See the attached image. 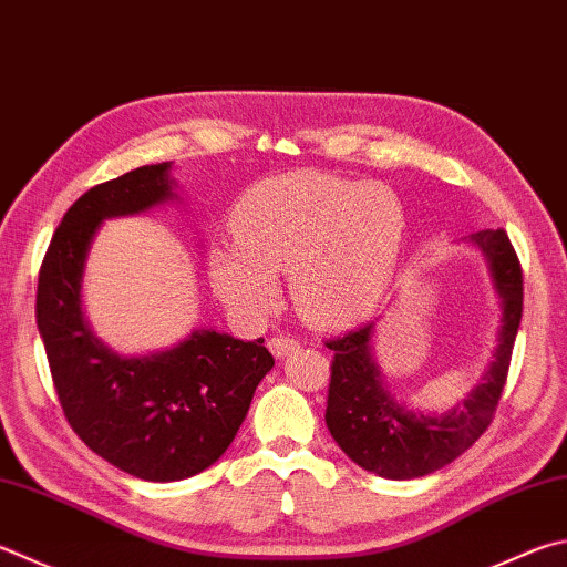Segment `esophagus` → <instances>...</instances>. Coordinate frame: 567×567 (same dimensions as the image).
I'll return each instance as SVG.
<instances>
[{
	"mask_svg": "<svg viewBox=\"0 0 567 567\" xmlns=\"http://www.w3.org/2000/svg\"><path fill=\"white\" fill-rule=\"evenodd\" d=\"M267 347H270V352L277 359H282V357H287L290 352H295V349L300 347V342H297L292 334H275V337H270V342H267Z\"/></svg>",
	"mask_w": 567,
	"mask_h": 567,
	"instance_id": "34e87169",
	"label": "esophagus"
}]
</instances>
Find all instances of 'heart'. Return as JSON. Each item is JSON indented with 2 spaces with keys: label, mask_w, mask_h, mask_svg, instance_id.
<instances>
[{
  "label": "heart",
  "mask_w": 567,
  "mask_h": 567,
  "mask_svg": "<svg viewBox=\"0 0 567 567\" xmlns=\"http://www.w3.org/2000/svg\"><path fill=\"white\" fill-rule=\"evenodd\" d=\"M235 245L210 252V280L230 310L257 317L290 270L297 310L347 324L382 300L404 240V205L379 183L287 173L255 185L233 210Z\"/></svg>",
  "instance_id": "1"
}]
</instances>
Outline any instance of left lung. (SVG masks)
<instances>
[{
    "label": "left lung",
    "instance_id": "left-lung-1",
    "mask_svg": "<svg viewBox=\"0 0 567 567\" xmlns=\"http://www.w3.org/2000/svg\"><path fill=\"white\" fill-rule=\"evenodd\" d=\"M491 265L501 295V332L483 382L449 414H414L389 396L372 359L374 322L324 342L334 352L327 394V429L357 466L377 476L406 481L444 468L481 439L496 414L506 386L513 342L523 315V270L508 233L481 230L471 235Z\"/></svg>",
    "mask_w": 567,
    "mask_h": 567
}]
</instances>
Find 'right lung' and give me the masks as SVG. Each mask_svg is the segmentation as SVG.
I'll use <instances>...</instances> for the list:
<instances>
[{"label": "right lung", "instance_id": "1", "mask_svg": "<svg viewBox=\"0 0 567 567\" xmlns=\"http://www.w3.org/2000/svg\"><path fill=\"white\" fill-rule=\"evenodd\" d=\"M171 163L141 166L86 190L66 210L39 270L37 327L74 434L143 481H181L218 461L275 367L265 339L195 329L178 347L118 357L81 315V275L99 225L173 198Z\"/></svg>", "mask_w": 567, "mask_h": 567}]
</instances>
